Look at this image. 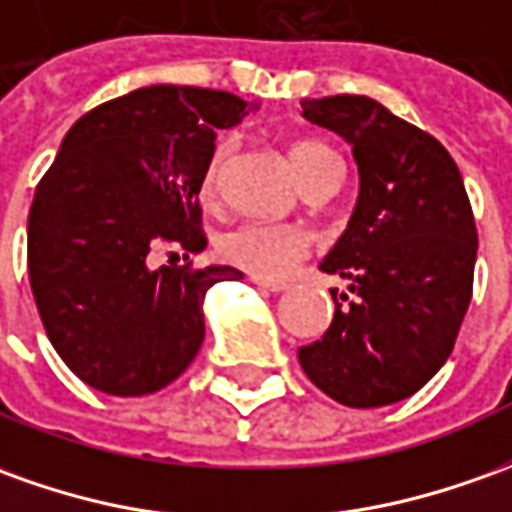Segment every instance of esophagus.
Listing matches in <instances>:
<instances>
[{
	"label": "esophagus",
	"mask_w": 512,
	"mask_h": 512,
	"mask_svg": "<svg viewBox=\"0 0 512 512\" xmlns=\"http://www.w3.org/2000/svg\"><path fill=\"white\" fill-rule=\"evenodd\" d=\"M253 284H256V287H262V290H270V292H284V290H287V284H284V281H267V278H253Z\"/></svg>",
	"instance_id": "34e87169"
}]
</instances>
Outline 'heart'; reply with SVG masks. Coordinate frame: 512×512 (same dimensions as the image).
<instances>
[{"mask_svg": "<svg viewBox=\"0 0 512 512\" xmlns=\"http://www.w3.org/2000/svg\"><path fill=\"white\" fill-rule=\"evenodd\" d=\"M228 139H222L214 147L209 164L200 178V192L211 197L220 183V169L225 155H228ZM292 164L298 169L303 183H312L326 172L340 169V158L331 153L326 144L320 142H298L292 147ZM312 248V236L298 225L273 220H245L228 228L217 239V253L225 262L236 264L259 278H281L306 259Z\"/></svg>", "mask_w": 512, "mask_h": 512, "instance_id": "b5f03b06", "label": "heart"}]
</instances>
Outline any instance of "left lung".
Wrapping results in <instances>:
<instances>
[{"label":"left lung","mask_w":512,"mask_h":512,"mask_svg":"<svg viewBox=\"0 0 512 512\" xmlns=\"http://www.w3.org/2000/svg\"><path fill=\"white\" fill-rule=\"evenodd\" d=\"M303 116L351 144L359 197L320 262L348 281L331 292L323 340L298 348L303 373L345 407L412 396L449 359L477 264V225L449 150L357 94L303 100Z\"/></svg>","instance_id":"8db88e82"}]
</instances>
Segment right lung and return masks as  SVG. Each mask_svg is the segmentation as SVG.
<instances>
[{
	"instance_id": "add662e5",
	"label": "right lung",
	"mask_w": 512,
	"mask_h": 512,
	"mask_svg": "<svg viewBox=\"0 0 512 512\" xmlns=\"http://www.w3.org/2000/svg\"><path fill=\"white\" fill-rule=\"evenodd\" d=\"M248 102L197 86H147L102 102L66 133L35 189L27 267L35 306L58 357L108 396H147L197 357L203 301L217 281L242 278L211 264L150 267L167 248H206L200 178L217 130Z\"/></svg>"
}]
</instances>
